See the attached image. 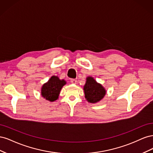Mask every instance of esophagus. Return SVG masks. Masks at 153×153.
<instances>
[{"label":"esophagus","mask_w":153,"mask_h":153,"mask_svg":"<svg viewBox=\"0 0 153 153\" xmlns=\"http://www.w3.org/2000/svg\"><path fill=\"white\" fill-rule=\"evenodd\" d=\"M71 84H76V79H71Z\"/></svg>","instance_id":"esophagus-1"}]
</instances>
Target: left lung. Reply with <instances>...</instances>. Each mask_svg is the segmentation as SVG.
I'll use <instances>...</instances> for the list:
<instances>
[{
    "mask_svg": "<svg viewBox=\"0 0 153 153\" xmlns=\"http://www.w3.org/2000/svg\"><path fill=\"white\" fill-rule=\"evenodd\" d=\"M84 90L85 99L91 103H98L106 94V90L102 85L98 84L91 76L87 78Z\"/></svg>",
    "mask_w": 153,
    "mask_h": 153,
    "instance_id": "8db88e82",
    "label": "left lung"
}]
</instances>
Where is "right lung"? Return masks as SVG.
<instances>
[{
	"instance_id": "add662e5",
	"label": "right lung",
	"mask_w": 153,
	"mask_h": 153,
	"mask_svg": "<svg viewBox=\"0 0 153 153\" xmlns=\"http://www.w3.org/2000/svg\"><path fill=\"white\" fill-rule=\"evenodd\" d=\"M66 84L64 80H60L57 76H52L50 80L42 86L41 96L47 100L55 101L59 98L62 87Z\"/></svg>"
}]
</instances>
